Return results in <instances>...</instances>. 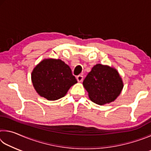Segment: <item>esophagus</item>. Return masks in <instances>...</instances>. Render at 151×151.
<instances>
[{
  "label": "esophagus",
  "instance_id": "obj_1",
  "mask_svg": "<svg viewBox=\"0 0 151 151\" xmlns=\"http://www.w3.org/2000/svg\"><path fill=\"white\" fill-rule=\"evenodd\" d=\"M76 80H77V81L79 82V83H81V82H82L83 80V76L82 75L77 76H76Z\"/></svg>",
  "mask_w": 151,
  "mask_h": 151
}]
</instances>
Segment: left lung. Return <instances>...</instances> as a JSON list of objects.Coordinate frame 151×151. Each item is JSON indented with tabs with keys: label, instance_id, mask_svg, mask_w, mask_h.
<instances>
[{
	"label": "left lung",
	"instance_id": "8db88e82",
	"mask_svg": "<svg viewBox=\"0 0 151 151\" xmlns=\"http://www.w3.org/2000/svg\"><path fill=\"white\" fill-rule=\"evenodd\" d=\"M91 101L99 105L115 101L123 88V82L116 69L96 64L83 83Z\"/></svg>",
	"mask_w": 151,
	"mask_h": 151
}]
</instances>
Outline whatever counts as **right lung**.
Segmentation results:
<instances>
[{
    "mask_svg": "<svg viewBox=\"0 0 151 151\" xmlns=\"http://www.w3.org/2000/svg\"><path fill=\"white\" fill-rule=\"evenodd\" d=\"M33 86L40 96L56 101L65 96L77 81L69 66L60 59L45 58L31 73Z\"/></svg>",
    "mask_w": 151,
    "mask_h": 151,
    "instance_id": "right-lung-1",
    "label": "right lung"
}]
</instances>
